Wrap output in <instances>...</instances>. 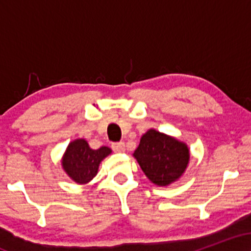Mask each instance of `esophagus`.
Masks as SVG:
<instances>
[{"label":"esophagus","mask_w":251,"mask_h":251,"mask_svg":"<svg viewBox=\"0 0 251 251\" xmlns=\"http://www.w3.org/2000/svg\"><path fill=\"white\" fill-rule=\"evenodd\" d=\"M112 149H113L114 152H124L125 151V144H124L123 142L120 143H114L112 144Z\"/></svg>","instance_id":"esophagus-1"}]
</instances>
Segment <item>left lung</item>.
Returning a JSON list of instances; mask_svg holds the SVG:
<instances>
[{
	"label": "left lung",
	"instance_id": "obj_1",
	"mask_svg": "<svg viewBox=\"0 0 251 251\" xmlns=\"http://www.w3.org/2000/svg\"><path fill=\"white\" fill-rule=\"evenodd\" d=\"M140 169L152 183L169 186L184 175L190 163V149L172 135L150 128L133 152Z\"/></svg>",
	"mask_w": 251,
	"mask_h": 251
}]
</instances>
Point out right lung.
Masks as SVG:
<instances>
[{
	"mask_svg": "<svg viewBox=\"0 0 251 251\" xmlns=\"http://www.w3.org/2000/svg\"><path fill=\"white\" fill-rule=\"evenodd\" d=\"M111 153L112 150L107 146L93 150L87 140L79 138L68 144L61 158V166L72 180L87 184L97 176L100 163Z\"/></svg>",
	"mask_w": 251,
	"mask_h": 251,
	"instance_id": "right-lung-1",
	"label": "right lung"
}]
</instances>
